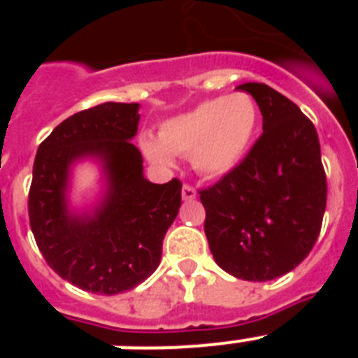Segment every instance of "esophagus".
Returning <instances> with one entry per match:
<instances>
[{"label":"esophagus","instance_id":"esophagus-1","mask_svg":"<svg viewBox=\"0 0 358 358\" xmlns=\"http://www.w3.org/2000/svg\"><path fill=\"white\" fill-rule=\"evenodd\" d=\"M182 201H194L195 197H197V192H195L194 186H189V185H185L182 186Z\"/></svg>","mask_w":358,"mask_h":358}]
</instances>
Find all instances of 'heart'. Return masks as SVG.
Instances as JSON below:
<instances>
[{
  "instance_id": "b5f03b06",
  "label": "heart",
  "mask_w": 358,
  "mask_h": 358,
  "mask_svg": "<svg viewBox=\"0 0 358 358\" xmlns=\"http://www.w3.org/2000/svg\"><path fill=\"white\" fill-rule=\"evenodd\" d=\"M258 118V106L248 93L210 98L166 120L159 138L141 136L140 147L147 159L159 166H172L176 156H189L197 173L222 177L248 156Z\"/></svg>"
}]
</instances>
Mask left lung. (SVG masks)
<instances>
[{
	"label": "left lung",
	"mask_w": 358,
	"mask_h": 358,
	"mask_svg": "<svg viewBox=\"0 0 358 358\" xmlns=\"http://www.w3.org/2000/svg\"><path fill=\"white\" fill-rule=\"evenodd\" d=\"M236 90L256 100L264 134L245 159L199 192L210 251L220 268L248 281L290 273L314 248L327 208V176L314 123L265 84Z\"/></svg>",
	"instance_id": "obj_1"
}]
</instances>
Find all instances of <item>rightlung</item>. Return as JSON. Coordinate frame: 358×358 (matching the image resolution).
I'll return each instance as SVG.
<instances>
[{"mask_svg":"<svg viewBox=\"0 0 358 358\" xmlns=\"http://www.w3.org/2000/svg\"><path fill=\"white\" fill-rule=\"evenodd\" d=\"M140 103L106 102L69 116L37 148L28 215L44 260L87 292L134 289L157 268L163 238L181 208V181L154 185L131 143ZM94 160L103 194L91 208H71L72 166Z\"/></svg>","mask_w":358,"mask_h":358,"instance_id":"1","label":"right lung"}]
</instances>
